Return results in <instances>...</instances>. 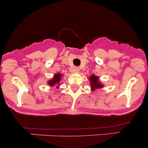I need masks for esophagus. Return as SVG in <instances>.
Returning a JSON list of instances; mask_svg holds the SVG:
<instances>
[{
  "label": "esophagus",
  "mask_w": 148,
  "mask_h": 148,
  "mask_svg": "<svg viewBox=\"0 0 148 148\" xmlns=\"http://www.w3.org/2000/svg\"><path fill=\"white\" fill-rule=\"evenodd\" d=\"M79 68L77 67H73V68H71V71L73 72V73H78L79 72Z\"/></svg>",
  "instance_id": "obj_1"
}]
</instances>
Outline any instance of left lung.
<instances>
[{
  "mask_svg": "<svg viewBox=\"0 0 148 148\" xmlns=\"http://www.w3.org/2000/svg\"><path fill=\"white\" fill-rule=\"evenodd\" d=\"M90 82V87H91V90L92 91H95L96 89H100V88H103L104 85L100 82L99 81V78L95 75H91V76L88 78Z\"/></svg>",
  "mask_w": 148,
  "mask_h": 148,
  "instance_id": "8db88e82",
  "label": "left lung"
}]
</instances>
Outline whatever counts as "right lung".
Returning <instances> with one entry per match:
<instances>
[{"label": "right lung", "instance_id": "right-lung-1", "mask_svg": "<svg viewBox=\"0 0 148 148\" xmlns=\"http://www.w3.org/2000/svg\"><path fill=\"white\" fill-rule=\"evenodd\" d=\"M62 74L60 73H55L53 76V78L49 80L47 82L48 85L50 86L51 87H53V86H57V87L58 88L59 86H60V82H61L62 79Z\"/></svg>", "mask_w": 148, "mask_h": 148}]
</instances>
